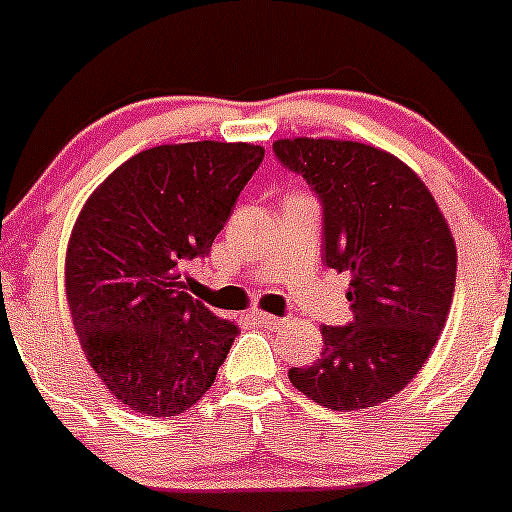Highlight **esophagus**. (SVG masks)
<instances>
[{
	"instance_id": "1",
	"label": "esophagus",
	"mask_w": 512,
	"mask_h": 512,
	"mask_svg": "<svg viewBox=\"0 0 512 512\" xmlns=\"http://www.w3.org/2000/svg\"><path fill=\"white\" fill-rule=\"evenodd\" d=\"M253 320H256V325L266 327V330H276V327L284 325L281 317H274V314H266V312H256L253 314Z\"/></svg>"
}]
</instances>
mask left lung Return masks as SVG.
<instances>
[{"label": "left lung", "mask_w": 512, "mask_h": 512, "mask_svg": "<svg viewBox=\"0 0 512 512\" xmlns=\"http://www.w3.org/2000/svg\"><path fill=\"white\" fill-rule=\"evenodd\" d=\"M274 154L322 203V261L350 274L353 322L322 327L317 363L289 370L297 391L332 411L378 406L409 386L447 322L457 246L409 164L342 139H279Z\"/></svg>", "instance_id": "1"}]
</instances>
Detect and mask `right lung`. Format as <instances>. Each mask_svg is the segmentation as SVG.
Segmentation results:
<instances>
[{
    "mask_svg": "<svg viewBox=\"0 0 512 512\" xmlns=\"http://www.w3.org/2000/svg\"><path fill=\"white\" fill-rule=\"evenodd\" d=\"M264 147L144 149L93 190L65 251V297L86 360L124 406L177 416L205 396L241 330L185 292Z\"/></svg>",
    "mask_w": 512,
    "mask_h": 512,
    "instance_id": "1",
    "label": "right lung"
}]
</instances>
